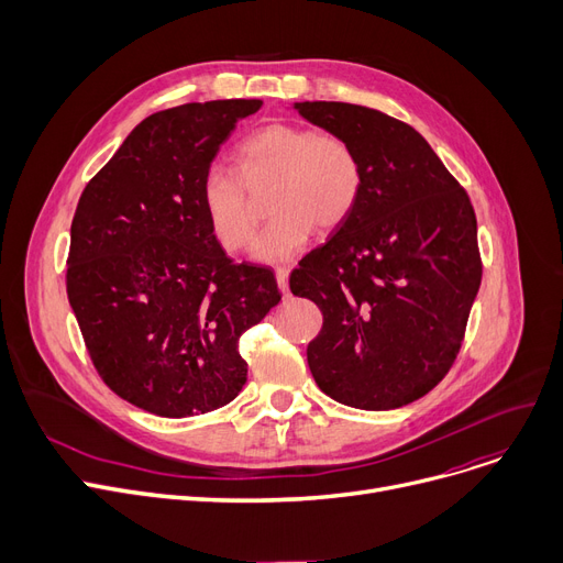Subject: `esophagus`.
<instances>
[{
    "instance_id": "esophagus-1",
    "label": "esophagus",
    "mask_w": 563,
    "mask_h": 563,
    "mask_svg": "<svg viewBox=\"0 0 563 563\" xmlns=\"http://www.w3.org/2000/svg\"><path fill=\"white\" fill-rule=\"evenodd\" d=\"M276 280H278V289L283 294L289 291V272L287 269H276Z\"/></svg>"
}]
</instances>
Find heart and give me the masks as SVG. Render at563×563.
I'll return each instance as SVG.
<instances>
[{
	"label": "heart",
	"mask_w": 563,
	"mask_h": 563,
	"mask_svg": "<svg viewBox=\"0 0 563 563\" xmlns=\"http://www.w3.org/2000/svg\"><path fill=\"white\" fill-rule=\"evenodd\" d=\"M232 170L210 168L200 180V207L214 240L225 251H240L255 232L257 214L241 185L276 177L269 198L272 223L262 230L253 257L280 264L297 255L312 230L331 232L356 210L363 194V164L353 145L308 125L274 123L236 147Z\"/></svg>",
	"instance_id": "1"
}]
</instances>
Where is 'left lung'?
<instances>
[{
  "mask_svg": "<svg viewBox=\"0 0 563 563\" xmlns=\"http://www.w3.org/2000/svg\"><path fill=\"white\" fill-rule=\"evenodd\" d=\"M342 136L363 164L356 210L289 276L314 301L321 333L308 365L323 395L390 410L442 380L482 285L477 217L467 194L410 125L349 102H294Z\"/></svg>",
  "mask_w": 563,
  "mask_h": 563,
  "instance_id": "8db88e82",
  "label": "left lung"
}]
</instances>
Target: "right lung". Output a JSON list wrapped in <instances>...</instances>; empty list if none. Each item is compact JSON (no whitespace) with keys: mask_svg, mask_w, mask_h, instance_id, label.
Instances as JSON below:
<instances>
[{"mask_svg":"<svg viewBox=\"0 0 563 563\" xmlns=\"http://www.w3.org/2000/svg\"><path fill=\"white\" fill-rule=\"evenodd\" d=\"M260 107L214 100L147 115L77 202L66 285L86 349L118 397L162 418L240 395V338L280 301L272 269L232 264L198 196L234 125Z\"/></svg>","mask_w":563,"mask_h":563,"instance_id":"obj_1","label":"right lung"}]
</instances>
